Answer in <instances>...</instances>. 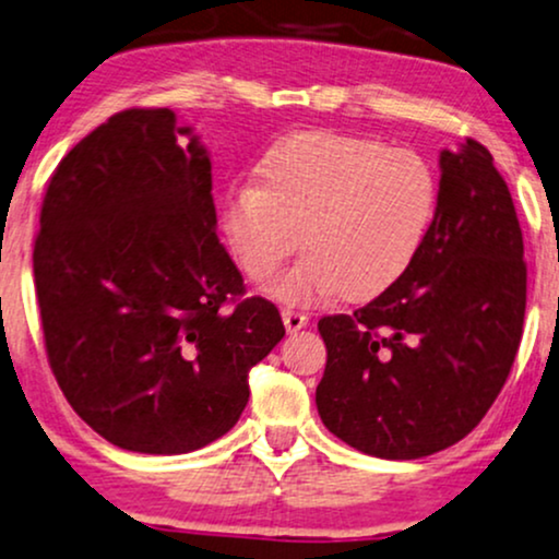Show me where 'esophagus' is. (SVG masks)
I'll use <instances>...</instances> for the list:
<instances>
[{"mask_svg": "<svg viewBox=\"0 0 559 559\" xmlns=\"http://www.w3.org/2000/svg\"><path fill=\"white\" fill-rule=\"evenodd\" d=\"M284 324H286L288 332H296V330L307 328L309 317L304 312H296V309H284Z\"/></svg>", "mask_w": 559, "mask_h": 559, "instance_id": "obj_1", "label": "esophagus"}]
</instances>
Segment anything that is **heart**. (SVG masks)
<instances>
[{
  "label": "heart",
  "instance_id": "heart-1",
  "mask_svg": "<svg viewBox=\"0 0 559 559\" xmlns=\"http://www.w3.org/2000/svg\"><path fill=\"white\" fill-rule=\"evenodd\" d=\"M438 180L413 150L337 131L294 133L258 162V186L224 198L222 235L250 281H267L299 250L275 299H373L413 267L433 227Z\"/></svg>",
  "mask_w": 559,
  "mask_h": 559
}]
</instances>
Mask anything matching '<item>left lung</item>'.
I'll list each match as a JSON object with an SVG mask.
<instances>
[{"mask_svg": "<svg viewBox=\"0 0 559 559\" xmlns=\"http://www.w3.org/2000/svg\"><path fill=\"white\" fill-rule=\"evenodd\" d=\"M438 165V211L413 267L366 307L317 324L328 345L320 418L379 459L462 441L503 390L524 332V237L492 154L467 139Z\"/></svg>", "mask_w": 559, "mask_h": 559, "instance_id": "1", "label": "left lung"}]
</instances>
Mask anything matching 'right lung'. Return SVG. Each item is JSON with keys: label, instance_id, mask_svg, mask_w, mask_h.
<instances>
[{"label": "right lung", "instance_id": "1", "mask_svg": "<svg viewBox=\"0 0 559 559\" xmlns=\"http://www.w3.org/2000/svg\"><path fill=\"white\" fill-rule=\"evenodd\" d=\"M48 364L74 413L139 454L235 426L286 335L216 237L211 159L169 108H131L56 167L33 250Z\"/></svg>", "mask_w": 559, "mask_h": 559}]
</instances>
